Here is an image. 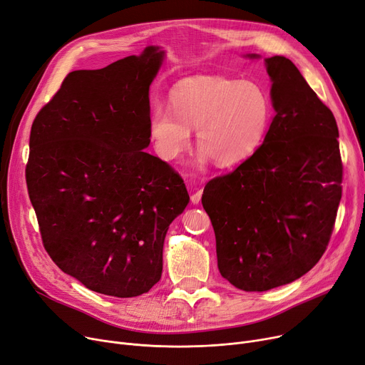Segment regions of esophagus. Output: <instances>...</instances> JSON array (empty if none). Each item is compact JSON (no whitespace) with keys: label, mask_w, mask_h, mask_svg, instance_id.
I'll return each instance as SVG.
<instances>
[{"label":"esophagus","mask_w":365,"mask_h":365,"mask_svg":"<svg viewBox=\"0 0 365 365\" xmlns=\"http://www.w3.org/2000/svg\"><path fill=\"white\" fill-rule=\"evenodd\" d=\"M201 197H202V189H198L195 194L190 195V201H192V204H200Z\"/></svg>","instance_id":"1"}]
</instances>
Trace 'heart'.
<instances>
[{
  "label": "heart",
  "mask_w": 365,
  "mask_h": 365,
  "mask_svg": "<svg viewBox=\"0 0 365 365\" xmlns=\"http://www.w3.org/2000/svg\"><path fill=\"white\" fill-rule=\"evenodd\" d=\"M272 117V102L263 86L253 80L195 76L179 81L170 91V108L155 103L148 133L157 155L179 158L197 128L202 149L198 163L213 158L219 167L247 160L263 143Z\"/></svg>",
  "instance_id": "b5f03b06"
}]
</instances>
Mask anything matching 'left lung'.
Returning a JSON list of instances; mask_svg holds the SVG:
<instances>
[{
  "instance_id": "obj_1",
  "label": "left lung",
  "mask_w": 365,
  "mask_h": 365,
  "mask_svg": "<svg viewBox=\"0 0 365 365\" xmlns=\"http://www.w3.org/2000/svg\"><path fill=\"white\" fill-rule=\"evenodd\" d=\"M264 62L277 112L271 127L250 158L205 185L201 200L219 271L244 292L271 290L309 272L327 250L341 198L333 112L290 59Z\"/></svg>"
}]
</instances>
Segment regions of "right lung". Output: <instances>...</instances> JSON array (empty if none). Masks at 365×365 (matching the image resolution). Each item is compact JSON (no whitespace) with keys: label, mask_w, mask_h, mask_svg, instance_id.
I'll use <instances>...</instances> for the list:
<instances>
[{"label":"right lung","mask_w":365,"mask_h":365,"mask_svg":"<svg viewBox=\"0 0 365 365\" xmlns=\"http://www.w3.org/2000/svg\"><path fill=\"white\" fill-rule=\"evenodd\" d=\"M163 57L146 47L68 73L31 128L26 185L46 252L106 296L136 297L160 281L168 226L189 202L179 173L143 152Z\"/></svg>","instance_id":"obj_1"}]
</instances>
